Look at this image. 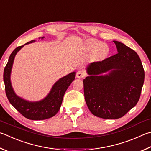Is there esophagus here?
<instances>
[{"label": "esophagus", "instance_id": "1", "mask_svg": "<svg viewBox=\"0 0 151 151\" xmlns=\"http://www.w3.org/2000/svg\"><path fill=\"white\" fill-rule=\"evenodd\" d=\"M76 77L78 78H84L85 76H86V73L85 72H84L83 70H78L77 72H76Z\"/></svg>", "mask_w": 151, "mask_h": 151}]
</instances>
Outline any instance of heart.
I'll return each instance as SVG.
<instances>
[{
  "instance_id": "obj_1",
  "label": "heart",
  "mask_w": 151,
  "mask_h": 151,
  "mask_svg": "<svg viewBox=\"0 0 151 151\" xmlns=\"http://www.w3.org/2000/svg\"><path fill=\"white\" fill-rule=\"evenodd\" d=\"M90 45L93 48L97 49L98 53L101 56H106L108 53V48L105 44H100V43L98 42L93 41V42H90Z\"/></svg>"
}]
</instances>
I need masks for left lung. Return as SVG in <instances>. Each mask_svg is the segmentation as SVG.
I'll list each match as a JSON object with an SVG mask.
<instances>
[{
  "mask_svg": "<svg viewBox=\"0 0 151 151\" xmlns=\"http://www.w3.org/2000/svg\"><path fill=\"white\" fill-rule=\"evenodd\" d=\"M117 54L87 67L84 94L89 110L103 119H118L132 109L140 98L145 71L136 52L114 41ZM109 71L108 75L102 76Z\"/></svg>",
  "mask_w": 151,
  "mask_h": 151,
  "instance_id": "obj_1",
  "label": "left lung"
}]
</instances>
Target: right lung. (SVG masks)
<instances>
[{"label": "right lung", "instance_id": "1", "mask_svg": "<svg viewBox=\"0 0 151 151\" xmlns=\"http://www.w3.org/2000/svg\"><path fill=\"white\" fill-rule=\"evenodd\" d=\"M43 37H42V39H43ZM35 42V40H32L24 45ZM24 45L19 46L12 51L9 57V61L6 67H4L3 79L6 96L10 103L26 118L32 120L49 119L55 116L59 111L61 108L63 96L68 87L75 80L76 73H71L64 77L60 78L55 83L47 96L40 102H32L24 100L22 98L16 96L15 92H14L10 79L14 59L17 52L20 50V49Z\"/></svg>", "mask_w": 151, "mask_h": 151}]
</instances>
